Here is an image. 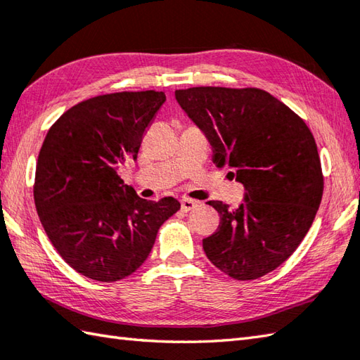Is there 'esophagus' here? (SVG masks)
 Listing matches in <instances>:
<instances>
[{
	"label": "esophagus",
	"instance_id": "34e87169",
	"mask_svg": "<svg viewBox=\"0 0 360 360\" xmlns=\"http://www.w3.org/2000/svg\"><path fill=\"white\" fill-rule=\"evenodd\" d=\"M196 206H198V201L195 200H190V198H184L181 201V207L184 212H190V210H193Z\"/></svg>",
	"mask_w": 360,
	"mask_h": 360
}]
</instances>
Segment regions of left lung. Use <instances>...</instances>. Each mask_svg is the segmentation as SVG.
Wrapping results in <instances>:
<instances>
[{"mask_svg":"<svg viewBox=\"0 0 360 360\" xmlns=\"http://www.w3.org/2000/svg\"><path fill=\"white\" fill-rule=\"evenodd\" d=\"M176 100L206 134L217 167L246 188L236 210L209 201L220 224L202 248L218 270L257 279L290 257L312 226L323 196L315 139L300 115L256 87H190Z\"/></svg>","mask_w":360,"mask_h":360,"instance_id":"left-lung-1","label":"left lung"}]
</instances>
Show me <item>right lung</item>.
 I'll return each instance as SVG.
<instances>
[{
  "instance_id": "add662e5",
  "label": "right lung",
  "mask_w": 360,
  "mask_h": 360,
  "mask_svg": "<svg viewBox=\"0 0 360 360\" xmlns=\"http://www.w3.org/2000/svg\"><path fill=\"white\" fill-rule=\"evenodd\" d=\"M164 91H118L77 103L56 120L40 148L34 202L46 236L77 273L100 283L142 265L162 223L181 209L146 201L117 170L139 154Z\"/></svg>"
}]
</instances>
